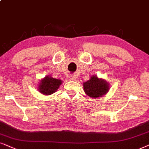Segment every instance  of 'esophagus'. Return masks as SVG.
I'll use <instances>...</instances> for the list:
<instances>
[{"instance_id":"34e87169","label":"esophagus","mask_w":149,"mask_h":149,"mask_svg":"<svg viewBox=\"0 0 149 149\" xmlns=\"http://www.w3.org/2000/svg\"><path fill=\"white\" fill-rule=\"evenodd\" d=\"M70 79H71V80L74 81V80H76V77L75 76H71V77H70Z\"/></svg>"}]
</instances>
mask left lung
<instances>
[{"label":"left lung","instance_id":"1","mask_svg":"<svg viewBox=\"0 0 149 149\" xmlns=\"http://www.w3.org/2000/svg\"><path fill=\"white\" fill-rule=\"evenodd\" d=\"M84 91L87 95L92 98L104 96L109 91V84L104 79L98 78L97 76L91 77L90 80L83 84Z\"/></svg>","mask_w":149,"mask_h":149}]
</instances>
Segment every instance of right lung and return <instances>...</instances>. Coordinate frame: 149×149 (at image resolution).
I'll return each instance as SVG.
<instances>
[{
    "label": "right lung",
    "mask_w": 149,
    "mask_h": 149,
    "mask_svg": "<svg viewBox=\"0 0 149 149\" xmlns=\"http://www.w3.org/2000/svg\"><path fill=\"white\" fill-rule=\"evenodd\" d=\"M62 82L63 81L59 79L54 78L50 76H47L40 81L38 90L41 93L45 95L53 94L58 90Z\"/></svg>",
    "instance_id": "1"
}]
</instances>
